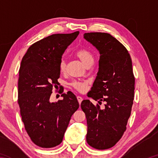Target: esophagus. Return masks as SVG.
<instances>
[{
  "label": "esophagus",
  "mask_w": 158,
  "mask_h": 158,
  "mask_svg": "<svg viewBox=\"0 0 158 158\" xmlns=\"http://www.w3.org/2000/svg\"><path fill=\"white\" fill-rule=\"evenodd\" d=\"M77 100H78V102H79V105L81 103V102H82V100H83V98H81V96H77Z\"/></svg>",
  "instance_id": "1"
}]
</instances>
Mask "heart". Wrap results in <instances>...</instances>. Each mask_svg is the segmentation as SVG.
Segmentation results:
<instances>
[{
    "mask_svg": "<svg viewBox=\"0 0 158 158\" xmlns=\"http://www.w3.org/2000/svg\"><path fill=\"white\" fill-rule=\"evenodd\" d=\"M75 55L77 56V58L81 60V61L87 66L90 64H92L94 61V56L91 52H89L88 49L85 48L79 49L76 52ZM66 66V62L64 60H62L61 61H60L59 65L60 72H65ZM88 83H89L88 81H82V80H81V81H73L70 83V85H71L75 90H77V91L82 93L85 92L87 89H88Z\"/></svg>",
    "mask_w": 158,
    "mask_h": 158,
    "instance_id": "b5f03b06",
    "label": "heart"
}]
</instances>
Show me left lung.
<instances>
[{
  "label": "left lung",
  "mask_w": 158,
  "mask_h": 158,
  "mask_svg": "<svg viewBox=\"0 0 158 158\" xmlns=\"http://www.w3.org/2000/svg\"><path fill=\"white\" fill-rule=\"evenodd\" d=\"M83 36L100 53L98 72L88 96L100 105L105 103L100 109L89 100L82 101L88 123L86 140L94 148L107 149L122 138L131 114L135 83L132 60L125 47L109 33Z\"/></svg>",
  "instance_id": "1"
}]
</instances>
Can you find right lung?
<instances>
[{"label": "right lung", "mask_w": 158, "mask_h": 158, "mask_svg": "<svg viewBox=\"0 0 158 158\" xmlns=\"http://www.w3.org/2000/svg\"><path fill=\"white\" fill-rule=\"evenodd\" d=\"M79 32L54 34L36 42L23 56L19 70L18 104L26 132L36 145L52 148L62 143L70 117L79 105L73 94L50 101L58 88L60 62L68 46Z\"/></svg>", "instance_id": "right-lung-1"}]
</instances>
